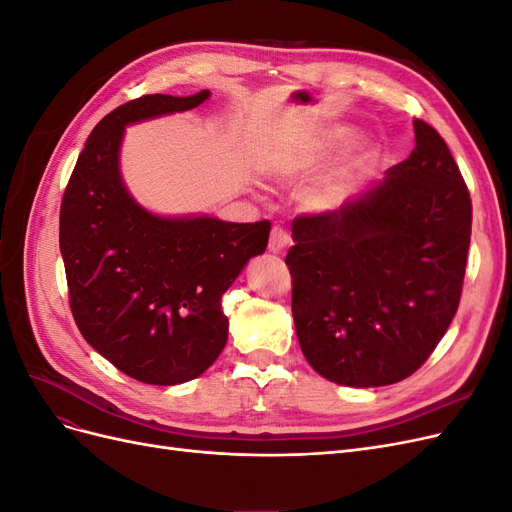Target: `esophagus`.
<instances>
[{"mask_svg":"<svg viewBox=\"0 0 512 512\" xmlns=\"http://www.w3.org/2000/svg\"><path fill=\"white\" fill-rule=\"evenodd\" d=\"M290 243V235L282 226H273L271 237H269V252L273 254H282L286 250V245Z\"/></svg>","mask_w":512,"mask_h":512,"instance_id":"1","label":"esophagus"}]
</instances>
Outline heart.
Listing matches in <instances>:
<instances>
[{
    "label": "heart",
    "instance_id": "1",
    "mask_svg": "<svg viewBox=\"0 0 512 512\" xmlns=\"http://www.w3.org/2000/svg\"><path fill=\"white\" fill-rule=\"evenodd\" d=\"M348 138L346 130H333L327 138H324V143H320V149H331L339 143H344ZM318 158V156H314ZM346 183H348V173L342 170V173H337L333 177L322 179L320 183L312 185V188L305 190L303 194V203L307 209L312 211H327L333 209L339 200H342L344 192H346Z\"/></svg>",
    "mask_w": 512,
    "mask_h": 512
}]
</instances>
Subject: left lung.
I'll list each match as a JSON object with an SVG mask.
<instances>
[{
	"label": "left lung",
	"mask_w": 512,
	"mask_h": 512,
	"mask_svg": "<svg viewBox=\"0 0 512 512\" xmlns=\"http://www.w3.org/2000/svg\"><path fill=\"white\" fill-rule=\"evenodd\" d=\"M414 138L384 181L292 222L294 329L307 363L337 384L412 376L457 314L472 200L444 138L421 119Z\"/></svg>",
	"instance_id": "1"
}]
</instances>
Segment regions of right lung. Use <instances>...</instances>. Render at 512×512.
<instances>
[{"label": "right lung", "mask_w": 512, "mask_h": 512, "mask_svg": "<svg viewBox=\"0 0 512 512\" xmlns=\"http://www.w3.org/2000/svg\"><path fill=\"white\" fill-rule=\"evenodd\" d=\"M209 96L153 94L115 108L89 134L61 200L59 250L76 327L106 361L145 384H181L213 365L228 339L222 294L267 250L269 220L162 218L123 185L126 126L190 111Z\"/></svg>", "instance_id": "add662e5"}]
</instances>
